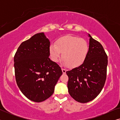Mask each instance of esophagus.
<instances>
[{"label":"esophagus","mask_w":120,"mask_h":120,"mask_svg":"<svg viewBox=\"0 0 120 120\" xmlns=\"http://www.w3.org/2000/svg\"><path fill=\"white\" fill-rule=\"evenodd\" d=\"M62 72H63V73L65 74V73H66V69H64V68H62Z\"/></svg>","instance_id":"1"}]
</instances>
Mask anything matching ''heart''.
<instances>
[{
  "label": "heart",
  "mask_w": 120,
  "mask_h": 120,
  "mask_svg": "<svg viewBox=\"0 0 120 120\" xmlns=\"http://www.w3.org/2000/svg\"><path fill=\"white\" fill-rule=\"evenodd\" d=\"M89 46L85 39L72 35H66L57 40L49 47L50 57L53 62H58L62 53L63 64L71 67H79L86 60Z\"/></svg>",
  "instance_id": "obj_1"
}]
</instances>
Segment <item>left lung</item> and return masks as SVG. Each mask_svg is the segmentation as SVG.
I'll return each instance as SVG.
<instances>
[{
	"label": "left lung",
	"mask_w": 120,
	"mask_h": 120,
	"mask_svg": "<svg viewBox=\"0 0 120 120\" xmlns=\"http://www.w3.org/2000/svg\"><path fill=\"white\" fill-rule=\"evenodd\" d=\"M89 50L84 62L66 72L68 92L78 102L85 103L94 99L104 86L106 78L108 56L103 46L90 34Z\"/></svg>",
	"instance_id": "obj_1"
}]
</instances>
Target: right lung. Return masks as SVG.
I'll return each mask as SVG.
<instances>
[{
    "label": "right lung",
    "mask_w": 120,
    "mask_h": 120,
    "mask_svg": "<svg viewBox=\"0 0 120 120\" xmlns=\"http://www.w3.org/2000/svg\"><path fill=\"white\" fill-rule=\"evenodd\" d=\"M50 45L44 33H37L23 42L14 56L17 86L28 99L35 102L52 96L63 73L58 64L49 58Z\"/></svg>",
    "instance_id": "right-lung-1"
}]
</instances>
